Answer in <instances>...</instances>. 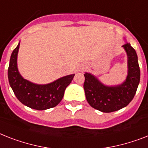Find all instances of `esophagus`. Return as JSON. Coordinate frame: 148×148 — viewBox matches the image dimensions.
I'll return each mask as SVG.
<instances>
[{
  "mask_svg": "<svg viewBox=\"0 0 148 148\" xmlns=\"http://www.w3.org/2000/svg\"><path fill=\"white\" fill-rule=\"evenodd\" d=\"M86 67L85 65H82L81 66V67H80V71H84L85 70V69H86Z\"/></svg>",
  "mask_w": 148,
  "mask_h": 148,
  "instance_id": "1",
  "label": "esophagus"
}]
</instances>
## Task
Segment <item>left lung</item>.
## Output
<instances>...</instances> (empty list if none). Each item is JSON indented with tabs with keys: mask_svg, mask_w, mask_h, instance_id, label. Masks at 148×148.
<instances>
[{
	"mask_svg": "<svg viewBox=\"0 0 148 148\" xmlns=\"http://www.w3.org/2000/svg\"><path fill=\"white\" fill-rule=\"evenodd\" d=\"M127 54L128 73L120 84L108 86L90 73L84 74V84L88 103L103 112L117 111L128 106L134 98L140 82V68L136 51L129 42L122 45Z\"/></svg>",
	"mask_w": 148,
	"mask_h": 148,
	"instance_id": "1",
	"label": "left lung"
}]
</instances>
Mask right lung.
<instances>
[{"mask_svg":"<svg viewBox=\"0 0 148 148\" xmlns=\"http://www.w3.org/2000/svg\"><path fill=\"white\" fill-rule=\"evenodd\" d=\"M20 43L12 52L8 68V80L14 94L20 102L31 109L45 110L55 107L62 101L65 89L75 74L64 76L46 84H38L24 79L17 67Z\"/></svg>","mask_w":148,"mask_h":148,"instance_id":"obj_1","label":"right lung"}]
</instances>
